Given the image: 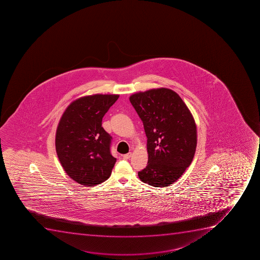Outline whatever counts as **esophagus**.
<instances>
[{
	"mask_svg": "<svg viewBox=\"0 0 260 260\" xmlns=\"http://www.w3.org/2000/svg\"><path fill=\"white\" fill-rule=\"evenodd\" d=\"M132 152H128L127 154L123 155V157L124 159H128L129 157H132Z\"/></svg>",
	"mask_w": 260,
	"mask_h": 260,
	"instance_id": "1",
	"label": "esophagus"
}]
</instances>
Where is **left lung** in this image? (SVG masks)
I'll list each match as a JSON object with an SVG mask.
<instances>
[{
  "instance_id": "left-lung-1",
  "label": "left lung",
  "mask_w": 260,
  "mask_h": 260,
  "mask_svg": "<svg viewBox=\"0 0 260 260\" xmlns=\"http://www.w3.org/2000/svg\"><path fill=\"white\" fill-rule=\"evenodd\" d=\"M147 138L148 162L138 172L142 182L165 187L175 182L192 162L197 126L187 106L167 88L131 95Z\"/></svg>"
}]
</instances>
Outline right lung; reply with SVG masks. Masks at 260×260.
<instances>
[{
    "label": "right lung",
    "mask_w": 260,
    "mask_h": 260,
    "mask_svg": "<svg viewBox=\"0 0 260 260\" xmlns=\"http://www.w3.org/2000/svg\"><path fill=\"white\" fill-rule=\"evenodd\" d=\"M118 95H87L70 103L60 118L56 151L65 172L85 186L110 177L116 158L111 154L112 137L102 127L103 116Z\"/></svg>",
    "instance_id": "1"
}]
</instances>
